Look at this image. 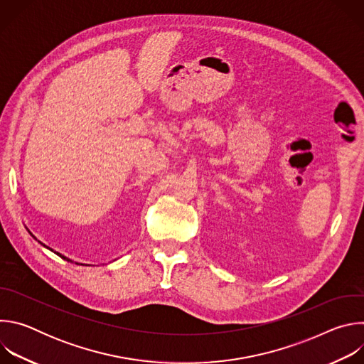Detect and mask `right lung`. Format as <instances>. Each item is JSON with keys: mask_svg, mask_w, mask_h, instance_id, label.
Segmentation results:
<instances>
[{"mask_svg": "<svg viewBox=\"0 0 364 364\" xmlns=\"http://www.w3.org/2000/svg\"><path fill=\"white\" fill-rule=\"evenodd\" d=\"M28 233H30V235H31V236H33V233H31V232H28ZM33 237H34V236H33ZM34 239H36V237H34ZM36 240H37V239H36ZM38 242H40V240H38ZM40 243H41V242H40ZM41 245H43V243H41ZM43 246H44V247H47V249H48V250H51V252H55V250H53V249H50V247H48V246H46V245H43ZM55 253H56V255H58V256H60V257H62V259H65V261H68V262H73V261H72V259H69V257H66V256H63V255H62V253H59V252H55ZM76 265H85V264H77V262H76Z\"/></svg>", "mask_w": 364, "mask_h": 364, "instance_id": "add662e5", "label": "right lung"}]
</instances>
